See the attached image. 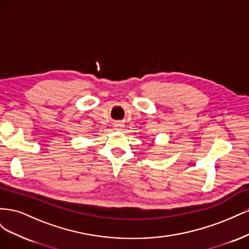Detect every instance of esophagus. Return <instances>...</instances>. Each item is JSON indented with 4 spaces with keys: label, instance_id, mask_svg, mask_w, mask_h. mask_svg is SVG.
<instances>
[{
    "label": "esophagus",
    "instance_id": "34e87169",
    "mask_svg": "<svg viewBox=\"0 0 249 249\" xmlns=\"http://www.w3.org/2000/svg\"><path fill=\"white\" fill-rule=\"evenodd\" d=\"M122 127H123V124H115V130H117V131L122 130Z\"/></svg>",
    "mask_w": 249,
    "mask_h": 249
}]
</instances>
